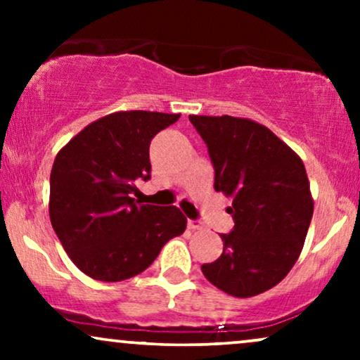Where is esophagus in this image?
I'll return each mask as SVG.
<instances>
[{
  "instance_id": "obj_1",
  "label": "esophagus",
  "mask_w": 360,
  "mask_h": 360,
  "mask_svg": "<svg viewBox=\"0 0 360 360\" xmlns=\"http://www.w3.org/2000/svg\"><path fill=\"white\" fill-rule=\"evenodd\" d=\"M188 229L189 230H201L203 229V223L200 220H188Z\"/></svg>"
}]
</instances>
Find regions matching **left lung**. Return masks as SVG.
I'll return each mask as SVG.
<instances>
[{"instance_id": "obj_1", "label": "left lung", "mask_w": 360, "mask_h": 360, "mask_svg": "<svg viewBox=\"0 0 360 360\" xmlns=\"http://www.w3.org/2000/svg\"><path fill=\"white\" fill-rule=\"evenodd\" d=\"M189 122L208 147L214 191L232 198L235 225L221 233L223 254L203 264L205 278L226 295L250 298L281 283L298 260L313 200L303 160L267 127L249 118Z\"/></svg>"}]
</instances>
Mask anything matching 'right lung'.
<instances>
[{
	"label": "right lung",
	"mask_w": 360,
	"mask_h": 360,
	"mask_svg": "<svg viewBox=\"0 0 360 360\" xmlns=\"http://www.w3.org/2000/svg\"><path fill=\"white\" fill-rule=\"evenodd\" d=\"M181 115L117 111L82 128L53 160L49 213L68 255L89 278L117 283L140 274L186 230L176 206L140 205L150 179V140Z\"/></svg>",
	"instance_id": "1"
}]
</instances>
